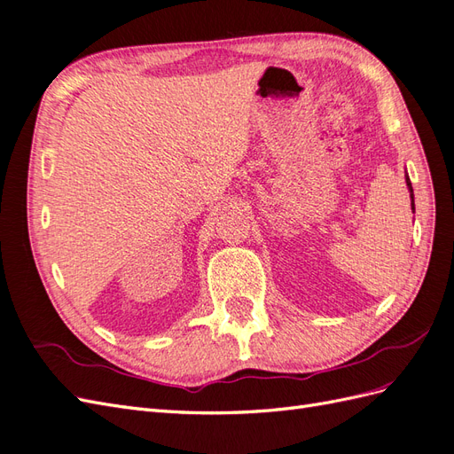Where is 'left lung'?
<instances>
[{
  "label": "left lung",
  "instance_id": "8db88e82",
  "mask_svg": "<svg viewBox=\"0 0 454 454\" xmlns=\"http://www.w3.org/2000/svg\"><path fill=\"white\" fill-rule=\"evenodd\" d=\"M407 185H409V191H411V199H412V212H414V194H412V185H411V179L407 176Z\"/></svg>",
  "mask_w": 454,
  "mask_h": 454
}]
</instances>
